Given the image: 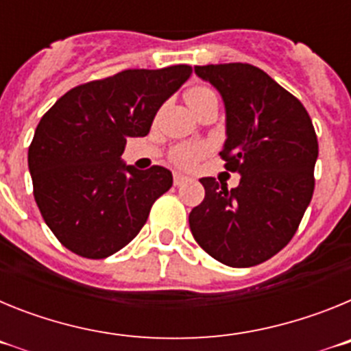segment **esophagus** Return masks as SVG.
<instances>
[{
    "label": "esophagus",
    "mask_w": 351,
    "mask_h": 351,
    "mask_svg": "<svg viewBox=\"0 0 351 351\" xmlns=\"http://www.w3.org/2000/svg\"><path fill=\"white\" fill-rule=\"evenodd\" d=\"M188 181H190V179L186 178V176H182V173H173V184L176 186H182Z\"/></svg>",
    "instance_id": "1"
}]
</instances>
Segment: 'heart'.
<instances>
[{"label": "heart", "mask_w": 351, "mask_h": 351, "mask_svg": "<svg viewBox=\"0 0 351 351\" xmlns=\"http://www.w3.org/2000/svg\"><path fill=\"white\" fill-rule=\"evenodd\" d=\"M186 101L191 108H197L200 105L210 104V101H218V95L207 86H193L186 91ZM207 153L206 145L200 144H179L172 149L170 160L181 169H193L198 161L202 160Z\"/></svg>", "instance_id": "b5f03b06"}]
</instances>
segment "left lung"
Here are the masks:
<instances>
[{"instance_id":"obj_1","label":"left lung","mask_w":351,"mask_h":351,"mask_svg":"<svg viewBox=\"0 0 351 351\" xmlns=\"http://www.w3.org/2000/svg\"><path fill=\"white\" fill-rule=\"evenodd\" d=\"M225 101L219 156L241 173L228 190L202 178L206 197L190 213L195 241L230 267H253L283 250L315 190L318 141L308 110L260 68L247 63L195 66Z\"/></svg>"}]
</instances>
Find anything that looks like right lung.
Instances as JSON below:
<instances>
[{"mask_svg":"<svg viewBox=\"0 0 351 351\" xmlns=\"http://www.w3.org/2000/svg\"><path fill=\"white\" fill-rule=\"evenodd\" d=\"M191 66L123 70L64 93L35 130L27 151L33 195L64 247L107 258L132 241L172 186V172L137 170L121 154L145 137L158 108L190 79Z\"/></svg>","mask_w":351,"mask_h":351,"instance_id":"right-lung-1","label":"right lung"}]
</instances>
